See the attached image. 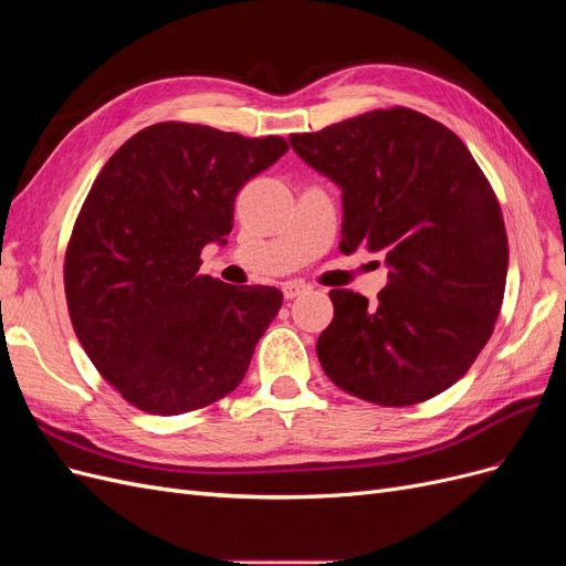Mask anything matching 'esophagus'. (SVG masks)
Segmentation results:
<instances>
[{"label": "esophagus", "instance_id": "1", "mask_svg": "<svg viewBox=\"0 0 566 566\" xmlns=\"http://www.w3.org/2000/svg\"><path fill=\"white\" fill-rule=\"evenodd\" d=\"M310 285L306 283H300V281H290V283H285L283 285V295H285V300H295V297H300V295H306L310 293Z\"/></svg>", "mask_w": 566, "mask_h": 566}]
</instances>
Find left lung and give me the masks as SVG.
I'll return each instance as SVG.
<instances>
[{
    "mask_svg": "<svg viewBox=\"0 0 566 566\" xmlns=\"http://www.w3.org/2000/svg\"><path fill=\"white\" fill-rule=\"evenodd\" d=\"M290 144L342 188L339 250L382 252L389 266L375 304L331 290L335 316L316 345L325 375L378 406L437 397L484 349L505 295L507 233L482 167L447 125L403 106Z\"/></svg>",
    "mask_w": 566,
    "mask_h": 566,
    "instance_id": "1",
    "label": "left lung"
}]
</instances>
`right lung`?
<instances>
[{"mask_svg":"<svg viewBox=\"0 0 566 566\" xmlns=\"http://www.w3.org/2000/svg\"><path fill=\"white\" fill-rule=\"evenodd\" d=\"M287 150L283 136L158 123L119 146L84 198L63 285L80 345L123 399L179 416L243 382L283 293L200 273L224 245L245 181Z\"/></svg>","mask_w":566,"mask_h":566,"instance_id":"1","label":"right lung"}]
</instances>
